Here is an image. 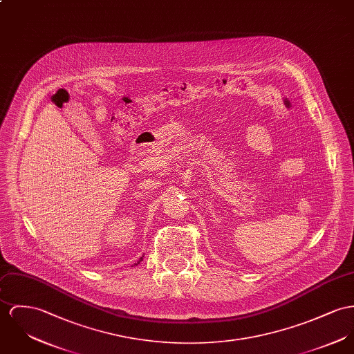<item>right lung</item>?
<instances>
[{
    "label": "right lung",
    "instance_id": "obj_1",
    "mask_svg": "<svg viewBox=\"0 0 354 354\" xmlns=\"http://www.w3.org/2000/svg\"><path fill=\"white\" fill-rule=\"evenodd\" d=\"M142 257H144V256H142ZM142 257H140V260H138V261H137V264H138V263H140V261H142Z\"/></svg>",
    "mask_w": 354,
    "mask_h": 354
}]
</instances>
